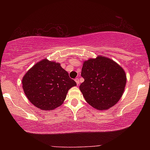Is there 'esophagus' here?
Segmentation results:
<instances>
[{
    "label": "esophagus",
    "mask_w": 150,
    "mask_h": 150,
    "mask_svg": "<svg viewBox=\"0 0 150 150\" xmlns=\"http://www.w3.org/2000/svg\"><path fill=\"white\" fill-rule=\"evenodd\" d=\"M75 81H76V83L77 85H79V83H80V81H79V78H76V79H75Z\"/></svg>",
    "instance_id": "1"
}]
</instances>
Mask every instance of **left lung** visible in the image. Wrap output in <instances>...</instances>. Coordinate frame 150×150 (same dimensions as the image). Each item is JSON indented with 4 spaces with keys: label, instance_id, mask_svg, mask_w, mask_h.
Returning a JSON list of instances; mask_svg holds the SVG:
<instances>
[{
    "label": "left lung",
    "instance_id": "left-lung-1",
    "mask_svg": "<svg viewBox=\"0 0 150 150\" xmlns=\"http://www.w3.org/2000/svg\"><path fill=\"white\" fill-rule=\"evenodd\" d=\"M79 89L88 104L97 110H107L117 103L126 84V73L113 60L98 56L84 61Z\"/></svg>",
    "mask_w": 150,
    "mask_h": 150
}]
</instances>
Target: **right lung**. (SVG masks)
<instances>
[{"instance_id": "obj_1", "label": "right lung", "mask_w": 150, "mask_h": 150, "mask_svg": "<svg viewBox=\"0 0 150 150\" xmlns=\"http://www.w3.org/2000/svg\"><path fill=\"white\" fill-rule=\"evenodd\" d=\"M22 88L28 100L41 110H50L63 103L67 91L76 85L60 63L44 59L25 74Z\"/></svg>"}]
</instances>
